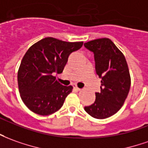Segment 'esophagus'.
<instances>
[{
	"instance_id": "34e87169",
	"label": "esophagus",
	"mask_w": 148,
	"mask_h": 148,
	"mask_svg": "<svg viewBox=\"0 0 148 148\" xmlns=\"http://www.w3.org/2000/svg\"><path fill=\"white\" fill-rule=\"evenodd\" d=\"M73 88H74V89H75L76 91H80V88L77 87V86H76V84H75V85H73Z\"/></svg>"
}]
</instances>
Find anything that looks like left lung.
Listing matches in <instances>:
<instances>
[{
    "label": "left lung",
    "mask_w": 148,
    "mask_h": 148,
    "mask_svg": "<svg viewBox=\"0 0 148 148\" xmlns=\"http://www.w3.org/2000/svg\"><path fill=\"white\" fill-rule=\"evenodd\" d=\"M84 47L94 55L95 70L101 79V92L84 110L92 118L103 119L122 108L130 87V76L125 56L110 38H98L85 42Z\"/></svg>",
    "instance_id": "8db88e82"
}]
</instances>
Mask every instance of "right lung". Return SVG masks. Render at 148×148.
I'll list each match as a JSON object with an SVG mask.
<instances>
[{
    "label": "right lung",
    "instance_id": "1",
    "mask_svg": "<svg viewBox=\"0 0 148 148\" xmlns=\"http://www.w3.org/2000/svg\"><path fill=\"white\" fill-rule=\"evenodd\" d=\"M82 45L48 37L28 49L18 69V83L21 100L30 110L49 115L63 106L72 87L60 84L54 75L63 72L69 55Z\"/></svg>",
    "mask_w": 148,
    "mask_h": 148
}]
</instances>
